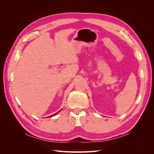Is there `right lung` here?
I'll list each match as a JSON object with an SVG mask.
<instances>
[{
	"label": "right lung",
	"mask_w": 154,
	"mask_h": 154,
	"mask_svg": "<svg viewBox=\"0 0 154 154\" xmlns=\"http://www.w3.org/2000/svg\"><path fill=\"white\" fill-rule=\"evenodd\" d=\"M60 111H58V112H57V113H55V114H53V115H51V116H49V117H48V118H51V117H53V116H54L55 115H57V114H58V113L59 112H60Z\"/></svg>",
	"instance_id": "1"
}]
</instances>
